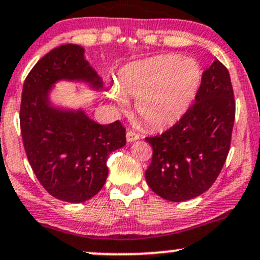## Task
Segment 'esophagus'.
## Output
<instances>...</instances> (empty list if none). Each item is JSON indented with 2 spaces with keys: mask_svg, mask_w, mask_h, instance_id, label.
<instances>
[{
  "mask_svg": "<svg viewBox=\"0 0 260 260\" xmlns=\"http://www.w3.org/2000/svg\"><path fill=\"white\" fill-rule=\"evenodd\" d=\"M125 138H127L128 143H132V142H136L137 139H139V136L137 135V133L132 132V131H128L127 135H125Z\"/></svg>",
  "mask_w": 260,
  "mask_h": 260,
  "instance_id": "esophagus-1",
  "label": "esophagus"
}]
</instances>
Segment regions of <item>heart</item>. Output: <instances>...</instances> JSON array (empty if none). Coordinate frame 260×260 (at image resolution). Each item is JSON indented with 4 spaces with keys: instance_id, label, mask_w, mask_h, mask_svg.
<instances>
[{
    "instance_id": "1",
    "label": "heart",
    "mask_w": 260,
    "mask_h": 260,
    "mask_svg": "<svg viewBox=\"0 0 260 260\" xmlns=\"http://www.w3.org/2000/svg\"><path fill=\"white\" fill-rule=\"evenodd\" d=\"M202 82V70L192 58L162 54L128 64L119 72L117 88L109 100L119 109L136 100V113L153 129L178 122L196 98Z\"/></svg>"
}]
</instances>
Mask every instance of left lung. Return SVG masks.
I'll return each instance as SVG.
<instances>
[{"label":"left lung","mask_w":260,"mask_h":260,"mask_svg":"<svg viewBox=\"0 0 260 260\" xmlns=\"http://www.w3.org/2000/svg\"><path fill=\"white\" fill-rule=\"evenodd\" d=\"M194 102L173 127L146 138L153 148L146 180L167 201L184 202L208 190L228 155L236 102L231 76L218 59L202 75Z\"/></svg>","instance_id":"8db88e82"}]
</instances>
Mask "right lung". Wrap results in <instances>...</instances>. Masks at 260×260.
I'll return each mask as SVG.
<instances>
[{"label":"right lung","mask_w":260,"mask_h":260,"mask_svg":"<svg viewBox=\"0 0 260 260\" xmlns=\"http://www.w3.org/2000/svg\"><path fill=\"white\" fill-rule=\"evenodd\" d=\"M59 81L84 83L93 91L102 78L86 61L84 48L62 45L40 59L22 89L21 135L27 159L52 197L83 203L102 189L108 176L109 153L125 144L118 121L100 124L82 108L53 105L51 92Z\"/></svg>","instance_id":"right-lung-1"}]
</instances>
